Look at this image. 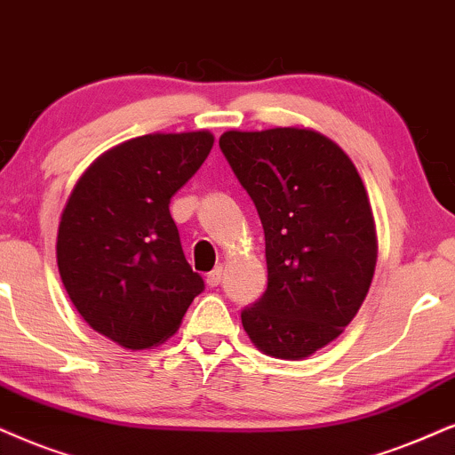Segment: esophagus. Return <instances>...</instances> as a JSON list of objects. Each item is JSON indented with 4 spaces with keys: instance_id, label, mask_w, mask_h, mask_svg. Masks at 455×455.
Here are the masks:
<instances>
[{
    "instance_id": "34e87169",
    "label": "esophagus",
    "mask_w": 455,
    "mask_h": 455,
    "mask_svg": "<svg viewBox=\"0 0 455 455\" xmlns=\"http://www.w3.org/2000/svg\"><path fill=\"white\" fill-rule=\"evenodd\" d=\"M205 281H208L210 287L220 285V281H222V267H216L214 270H212V273H208V277H205Z\"/></svg>"
}]
</instances>
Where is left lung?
Segmentation results:
<instances>
[{"label": "left lung", "mask_w": 455, "mask_h": 455, "mask_svg": "<svg viewBox=\"0 0 455 455\" xmlns=\"http://www.w3.org/2000/svg\"><path fill=\"white\" fill-rule=\"evenodd\" d=\"M220 148L267 243V291L241 323L264 355L307 359L340 336L370 291L378 237L363 180L331 138L300 125L228 130Z\"/></svg>", "instance_id": "obj_1"}]
</instances>
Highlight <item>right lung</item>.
<instances>
[{
  "instance_id": "obj_1",
  "label": "right lung",
  "mask_w": 455,
  "mask_h": 455,
  "mask_svg": "<svg viewBox=\"0 0 455 455\" xmlns=\"http://www.w3.org/2000/svg\"><path fill=\"white\" fill-rule=\"evenodd\" d=\"M212 147L208 130L132 138L92 161L68 195L56 237L62 285L85 323L119 347L164 344L204 291L170 199Z\"/></svg>"
}]
</instances>
